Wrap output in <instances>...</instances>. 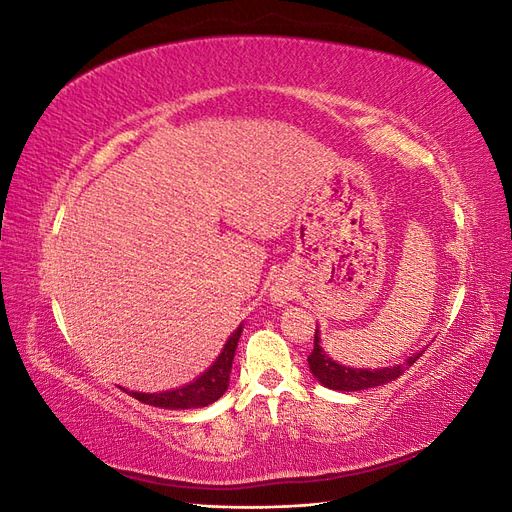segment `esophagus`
<instances>
[{"instance_id":"obj_1","label":"esophagus","mask_w":512,"mask_h":512,"mask_svg":"<svg viewBox=\"0 0 512 512\" xmlns=\"http://www.w3.org/2000/svg\"><path fill=\"white\" fill-rule=\"evenodd\" d=\"M273 301H275V303H284V301H288V294H286V290H282V288L273 290Z\"/></svg>"}]
</instances>
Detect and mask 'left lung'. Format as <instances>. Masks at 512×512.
<instances>
[{"instance_id": "obj_1", "label": "left lung", "mask_w": 512, "mask_h": 512, "mask_svg": "<svg viewBox=\"0 0 512 512\" xmlns=\"http://www.w3.org/2000/svg\"><path fill=\"white\" fill-rule=\"evenodd\" d=\"M425 350L416 352L408 356V361L404 365H395V367H382V369H354V367H344L335 363L331 356L324 354L320 346V333L316 327L314 335V350L307 356L309 369L312 374L318 378L320 384L329 386V389L335 391H365V389H374V386L386 384L397 380L406 369H410L418 359H421Z\"/></svg>"}]
</instances>
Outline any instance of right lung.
<instances>
[{"mask_svg":"<svg viewBox=\"0 0 512 512\" xmlns=\"http://www.w3.org/2000/svg\"><path fill=\"white\" fill-rule=\"evenodd\" d=\"M241 331H243V327L239 324V329L230 335V339L222 348L218 359H215L205 374H200L194 382L185 384V386H181V389H175V391H166V393H134V391H126V393H130L138 401H143V404L168 408V410L205 408V406L213 404V401H218L228 389L232 359H235V350L239 344Z\"/></svg>","mask_w":512,"mask_h":512,"instance_id":"1","label":"right lung"}]
</instances>
